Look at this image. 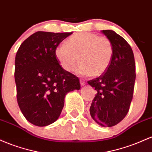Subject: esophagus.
<instances>
[{
    "label": "esophagus",
    "instance_id": "34e87169",
    "mask_svg": "<svg viewBox=\"0 0 152 152\" xmlns=\"http://www.w3.org/2000/svg\"><path fill=\"white\" fill-rule=\"evenodd\" d=\"M80 85L81 86H84L85 85V82L84 80H80Z\"/></svg>",
    "mask_w": 152,
    "mask_h": 152
}]
</instances>
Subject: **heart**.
<instances>
[{"label": "heart", "mask_w": 152, "mask_h": 152, "mask_svg": "<svg viewBox=\"0 0 152 152\" xmlns=\"http://www.w3.org/2000/svg\"><path fill=\"white\" fill-rule=\"evenodd\" d=\"M113 52V45L110 39L90 32L72 35L67 44H59L54 51L63 69L72 71L80 61L82 64L77 69L78 74L92 77H99L107 71Z\"/></svg>", "instance_id": "heart-1"}]
</instances>
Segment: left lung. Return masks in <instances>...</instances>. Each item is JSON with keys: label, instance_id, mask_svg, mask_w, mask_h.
I'll use <instances>...</instances> for the list:
<instances>
[{"label": "left lung", "instance_id": "1", "mask_svg": "<svg viewBox=\"0 0 152 152\" xmlns=\"http://www.w3.org/2000/svg\"><path fill=\"white\" fill-rule=\"evenodd\" d=\"M101 32L113 44V57L103 75L88 82L97 92L90 113L100 126L111 127L121 121L130 108L136 80L135 60L131 46L122 37L112 30Z\"/></svg>", "mask_w": 152, "mask_h": 152}]
</instances>
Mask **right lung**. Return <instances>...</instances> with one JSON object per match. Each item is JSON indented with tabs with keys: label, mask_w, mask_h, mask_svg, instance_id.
I'll return each mask as SVG.
<instances>
[{
	"label": "right lung",
	"mask_w": 152,
	"mask_h": 152,
	"mask_svg": "<svg viewBox=\"0 0 152 152\" xmlns=\"http://www.w3.org/2000/svg\"><path fill=\"white\" fill-rule=\"evenodd\" d=\"M72 32L37 31L20 46L15 59L17 101L27 121L46 126L57 120L69 92L80 89L78 77L63 69L54 51Z\"/></svg>",
	"instance_id": "obj_1"
}]
</instances>
